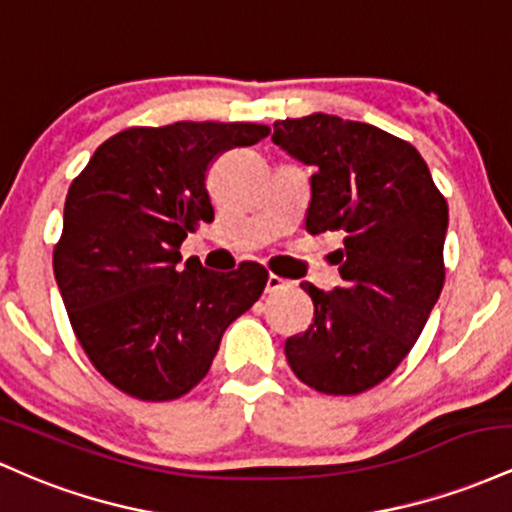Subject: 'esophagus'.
Masks as SVG:
<instances>
[{"label":"esophagus","instance_id":"1","mask_svg":"<svg viewBox=\"0 0 512 512\" xmlns=\"http://www.w3.org/2000/svg\"><path fill=\"white\" fill-rule=\"evenodd\" d=\"M285 287H287V280L280 278V275H275V273L268 275V280H266V292H268V295L285 290Z\"/></svg>","mask_w":512,"mask_h":512}]
</instances>
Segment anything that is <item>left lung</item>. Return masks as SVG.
Returning a JSON list of instances; mask_svg holds the SVG:
<instances>
[{
  "instance_id": "left-lung-1",
  "label": "left lung",
  "mask_w": 512,
  "mask_h": 512,
  "mask_svg": "<svg viewBox=\"0 0 512 512\" xmlns=\"http://www.w3.org/2000/svg\"><path fill=\"white\" fill-rule=\"evenodd\" d=\"M273 142L314 166L304 229L338 232L343 285L321 292L285 358L321 394H363L409 355L445 283L447 200L418 149L375 125L326 113L273 125Z\"/></svg>"
}]
</instances>
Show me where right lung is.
I'll return each mask as SVG.
<instances>
[{
  "label": "right lung",
  "instance_id": "right-lung-1",
  "mask_svg": "<svg viewBox=\"0 0 512 512\" xmlns=\"http://www.w3.org/2000/svg\"><path fill=\"white\" fill-rule=\"evenodd\" d=\"M271 132L256 123L128 128L108 137L72 181L53 271L91 365L140 401H171L208 375L222 333L251 309L268 271L244 261L215 273L181 244L215 220L205 188L222 152Z\"/></svg>",
  "mask_w": 512,
  "mask_h": 512
}]
</instances>
